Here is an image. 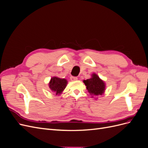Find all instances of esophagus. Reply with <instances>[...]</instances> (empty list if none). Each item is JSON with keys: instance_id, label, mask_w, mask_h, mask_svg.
<instances>
[{"instance_id": "1", "label": "esophagus", "mask_w": 148, "mask_h": 148, "mask_svg": "<svg viewBox=\"0 0 148 148\" xmlns=\"http://www.w3.org/2000/svg\"><path fill=\"white\" fill-rule=\"evenodd\" d=\"M70 79L71 80V81H76V80L78 79V78L76 77H71Z\"/></svg>"}]
</instances>
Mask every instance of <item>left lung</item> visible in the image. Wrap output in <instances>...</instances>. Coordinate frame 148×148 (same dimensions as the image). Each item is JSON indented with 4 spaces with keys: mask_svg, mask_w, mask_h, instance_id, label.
<instances>
[{
    "mask_svg": "<svg viewBox=\"0 0 148 148\" xmlns=\"http://www.w3.org/2000/svg\"><path fill=\"white\" fill-rule=\"evenodd\" d=\"M83 83L86 86V89L91 95H102L105 91L106 84L104 82L96 73H92L91 78L83 80Z\"/></svg>",
    "mask_w": 148,
    "mask_h": 148,
    "instance_id": "1",
    "label": "left lung"
}]
</instances>
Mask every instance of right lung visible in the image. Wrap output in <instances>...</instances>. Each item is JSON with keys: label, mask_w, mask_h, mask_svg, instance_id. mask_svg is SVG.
<instances>
[{"label": "right lung", "mask_w": 148, "mask_h": 148, "mask_svg": "<svg viewBox=\"0 0 148 148\" xmlns=\"http://www.w3.org/2000/svg\"><path fill=\"white\" fill-rule=\"evenodd\" d=\"M67 80L64 78H60L56 77H53L51 79L49 83V88L53 92H55L56 95H60L63 92L66 86Z\"/></svg>", "instance_id": "obj_1"}]
</instances>
